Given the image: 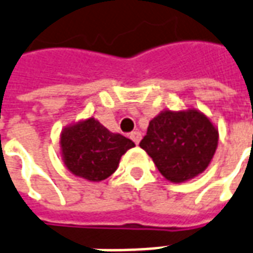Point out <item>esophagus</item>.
<instances>
[{
  "mask_svg": "<svg viewBox=\"0 0 253 253\" xmlns=\"http://www.w3.org/2000/svg\"><path fill=\"white\" fill-rule=\"evenodd\" d=\"M130 138H131L132 141H134V143H135V145H138V143H139L142 139V134L139 131H132L131 134H130Z\"/></svg>",
  "mask_w": 253,
  "mask_h": 253,
  "instance_id": "obj_1",
  "label": "esophagus"
}]
</instances>
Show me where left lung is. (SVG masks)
<instances>
[{
	"label": "left lung",
	"mask_w": 253,
	"mask_h": 253,
	"mask_svg": "<svg viewBox=\"0 0 253 253\" xmlns=\"http://www.w3.org/2000/svg\"><path fill=\"white\" fill-rule=\"evenodd\" d=\"M218 145V128L196 108L164 110L149 123L139 146L165 178L181 184L204 173Z\"/></svg>",
	"instance_id": "1"
}]
</instances>
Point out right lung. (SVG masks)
I'll use <instances>...</instances> for the list:
<instances>
[{"label":"right lung","instance_id":"add662e5","mask_svg":"<svg viewBox=\"0 0 253 253\" xmlns=\"http://www.w3.org/2000/svg\"><path fill=\"white\" fill-rule=\"evenodd\" d=\"M135 143L111 132L93 117L68 125L60 134V153L71 173L91 182L108 178L119 166L122 155Z\"/></svg>","mask_w":253,"mask_h":253}]
</instances>
